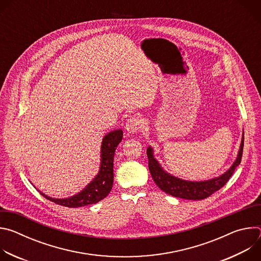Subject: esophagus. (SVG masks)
<instances>
[{
  "label": "esophagus",
  "instance_id": "1",
  "mask_svg": "<svg viewBox=\"0 0 261 261\" xmlns=\"http://www.w3.org/2000/svg\"><path fill=\"white\" fill-rule=\"evenodd\" d=\"M141 123V121L137 118V117H131L128 121H127V123H126V130H127V132L128 133H130V134H135V133H137V131L139 130V128H140V124Z\"/></svg>",
  "mask_w": 261,
  "mask_h": 261
}]
</instances>
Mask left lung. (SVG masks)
Returning a JSON list of instances; mask_svg holds the SVG:
<instances>
[{"label": "left lung", "instance_id": "obj_1", "mask_svg": "<svg viewBox=\"0 0 261 261\" xmlns=\"http://www.w3.org/2000/svg\"><path fill=\"white\" fill-rule=\"evenodd\" d=\"M243 147L244 131L238 156L229 169L219 176L206 180H187L168 173L166 170L163 169L161 164L155 158L154 150L151 145L146 150L148 158V169H150V172L156 185L165 193L182 199L201 200L211 196L228 181L229 177L232 175L236 168L241 163Z\"/></svg>", "mask_w": 261, "mask_h": 261}]
</instances>
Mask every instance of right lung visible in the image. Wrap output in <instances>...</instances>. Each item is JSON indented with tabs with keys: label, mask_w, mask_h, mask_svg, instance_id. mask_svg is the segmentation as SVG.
<instances>
[{
	"label": "right lung",
	"mask_w": 261,
	"mask_h": 261,
	"mask_svg": "<svg viewBox=\"0 0 261 261\" xmlns=\"http://www.w3.org/2000/svg\"><path fill=\"white\" fill-rule=\"evenodd\" d=\"M123 131L121 129L107 133L101 142V159L97 175L75 195L66 198H53L38 190L46 199L68 207H81L95 204L105 198L113 188L114 184V157L116 148L122 141Z\"/></svg>",
	"instance_id": "1"
}]
</instances>
